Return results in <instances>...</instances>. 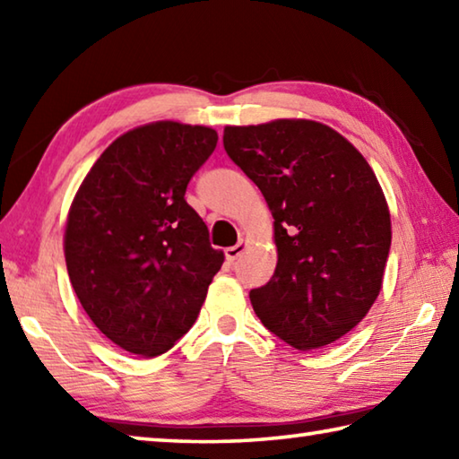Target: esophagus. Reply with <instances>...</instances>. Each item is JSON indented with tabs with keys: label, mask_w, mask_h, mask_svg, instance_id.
<instances>
[{
	"label": "esophagus",
	"mask_w": 459,
	"mask_h": 459,
	"mask_svg": "<svg viewBox=\"0 0 459 459\" xmlns=\"http://www.w3.org/2000/svg\"><path fill=\"white\" fill-rule=\"evenodd\" d=\"M245 248H247L245 240H238V243H237L235 247H229L227 251H224V257H227L229 263H235V261L240 257V255L245 253Z\"/></svg>",
	"instance_id": "obj_1"
}]
</instances>
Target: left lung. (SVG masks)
<instances>
[{
    "mask_svg": "<svg viewBox=\"0 0 459 459\" xmlns=\"http://www.w3.org/2000/svg\"><path fill=\"white\" fill-rule=\"evenodd\" d=\"M224 152L273 214L277 267L255 314L298 351L344 336L378 298L391 214L372 168L338 131L306 119L224 127Z\"/></svg>",
    "mask_w": 459,
    "mask_h": 459,
    "instance_id": "obj_1",
    "label": "left lung"
}]
</instances>
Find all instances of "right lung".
<instances>
[{
  "mask_svg": "<svg viewBox=\"0 0 459 459\" xmlns=\"http://www.w3.org/2000/svg\"><path fill=\"white\" fill-rule=\"evenodd\" d=\"M211 127L158 121L115 139L68 212L65 257L84 312L123 351L158 356L192 328L224 261L186 202Z\"/></svg>",
  "mask_w": 459,
  "mask_h": 459,
  "instance_id": "1",
  "label": "right lung"
}]
</instances>
